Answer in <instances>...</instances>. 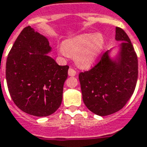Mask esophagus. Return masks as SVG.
Returning <instances> with one entry per match:
<instances>
[{
	"label": "esophagus",
	"instance_id": "34e87169",
	"mask_svg": "<svg viewBox=\"0 0 147 147\" xmlns=\"http://www.w3.org/2000/svg\"><path fill=\"white\" fill-rule=\"evenodd\" d=\"M76 75V71L74 70L73 68H70L68 69V76H75Z\"/></svg>",
	"mask_w": 147,
	"mask_h": 147
}]
</instances>
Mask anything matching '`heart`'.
I'll return each mask as SVG.
<instances>
[{
  "mask_svg": "<svg viewBox=\"0 0 147 147\" xmlns=\"http://www.w3.org/2000/svg\"><path fill=\"white\" fill-rule=\"evenodd\" d=\"M104 47V38L100 33H83L64 41L58 51L64 56L75 57L77 65L87 68L98 60Z\"/></svg>",
  "mask_w": 147,
  "mask_h": 147,
  "instance_id": "b5f03b06",
  "label": "heart"
}]
</instances>
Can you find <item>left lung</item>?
<instances>
[{"label":"left lung","instance_id":"8db88e82","mask_svg":"<svg viewBox=\"0 0 147 147\" xmlns=\"http://www.w3.org/2000/svg\"><path fill=\"white\" fill-rule=\"evenodd\" d=\"M118 54L104 53L98 64L79 75L82 100L90 111L107 116L120 111L134 93L138 79V59L131 40L123 29L116 27Z\"/></svg>","mask_w":147,"mask_h":147}]
</instances>
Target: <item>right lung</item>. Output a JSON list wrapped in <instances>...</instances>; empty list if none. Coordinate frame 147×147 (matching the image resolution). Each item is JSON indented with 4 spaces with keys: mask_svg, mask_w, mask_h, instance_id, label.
Returning <instances> with one entry per match:
<instances>
[{
    "mask_svg": "<svg viewBox=\"0 0 147 147\" xmlns=\"http://www.w3.org/2000/svg\"><path fill=\"white\" fill-rule=\"evenodd\" d=\"M48 40L30 26L18 35L6 62L11 97L24 112L37 117L52 115L61 106L68 65H58L47 54Z\"/></svg>",
    "mask_w": 147,
    "mask_h": 147,
    "instance_id": "1",
    "label": "right lung"
}]
</instances>
